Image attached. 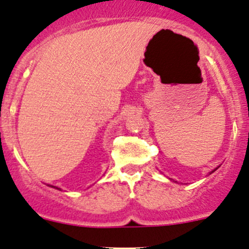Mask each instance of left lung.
I'll return each instance as SVG.
<instances>
[{"mask_svg": "<svg viewBox=\"0 0 249 249\" xmlns=\"http://www.w3.org/2000/svg\"><path fill=\"white\" fill-rule=\"evenodd\" d=\"M216 169H217V168H216ZM216 169H213V172H211V173H213V172H214V171H216Z\"/></svg>", "mask_w": 249, "mask_h": 249, "instance_id": "8db88e82", "label": "left lung"}]
</instances>
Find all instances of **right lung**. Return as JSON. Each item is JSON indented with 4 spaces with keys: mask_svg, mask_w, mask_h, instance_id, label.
Instances as JSON below:
<instances>
[{
    "mask_svg": "<svg viewBox=\"0 0 249 249\" xmlns=\"http://www.w3.org/2000/svg\"><path fill=\"white\" fill-rule=\"evenodd\" d=\"M51 187H54V186H51ZM57 188V187H56ZM58 190H59V188H58Z\"/></svg>",
    "mask_w": 249,
    "mask_h": 249,
    "instance_id": "1",
    "label": "right lung"
}]
</instances>
